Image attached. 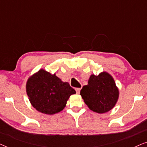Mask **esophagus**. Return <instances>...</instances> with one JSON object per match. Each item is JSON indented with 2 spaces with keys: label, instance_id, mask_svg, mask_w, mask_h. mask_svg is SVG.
I'll use <instances>...</instances> for the list:
<instances>
[{
  "label": "esophagus",
  "instance_id": "esophagus-1",
  "mask_svg": "<svg viewBox=\"0 0 147 147\" xmlns=\"http://www.w3.org/2000/svg\"><path fill=\"white\" fill-rule=\"evenodd\" d=\"M80 90H81V88H76V91L77 92V94H80Z\"/></svg>",
  "mask_w": 147,
  "mask_h": 147
}]
</instances>
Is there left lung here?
<instances>
[{
    "instance_id": "left-lung-1",
    "label": "left lung",
    "mask_w": 147,
    "mask_h": 147,
    "mask_svg": "<svg viewBox=\"0 0 147 147\" xmlns=\"http://www.w3.org/2000/svg\"><path fill=\"white\" fill-rule=\"evenodd\" d=\"M80 95L90 110L103 114L115 106L119 98V90L112 76L103 71L98 76L92 74L90 76L88 85L83 86Z\"/></svg>"
}]
</instances>
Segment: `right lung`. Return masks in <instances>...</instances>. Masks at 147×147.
<instances>
[{
	"instance_id": "1",
	"label": "right lung",
	"mask_w": 147,
	"mask_h": 147,
	"mask_svg": "<svg viewBox=\"0 0 147 147\" xmlns=\"http://www.w3.org/2000/svg\"><path fill=\"white\" fill-rule=\"evenodd\" d=\"M26 92L33 107L49 115L62 111L70 96L76 94L69 83L43 69L28 78Z\"/></svg>"
}]
</instances>
